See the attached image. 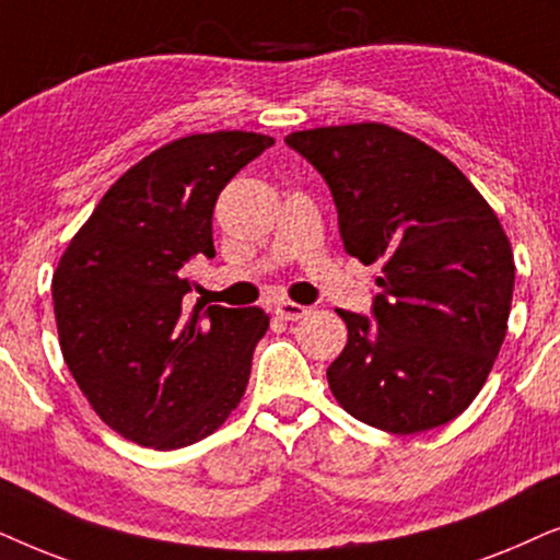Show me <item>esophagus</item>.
I'll return each mask as SVG.
<instances>
[{
    "label": "esophagus",
    "instance_id": "esophagus-1",
    "mask_svg": "<svg viewBox=\"0 0 560 560\" xmlns=\"http://www.w3.org/2000/svg\"><path fill=\"white\" fill-rule=\"evenodd\" d=\"M307 312H310V307H304V304H296V302H289V300L276 304V315H279L281 319H292V323L294 319H302Z\"/></svg>",
    "mask_w": 560,
    "mask_h": 560
}]
</instances>
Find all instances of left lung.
I'll return each instance as SVG.
<instances>
[{
	"mask_svg": "<svg viewBox=\"0 0 560 560\" xmlns=\"http://www.w3.org/2000/svg\"><path fill=\"white\" fill-rule=\"evenodd\" d=\"M330 186L342 245L382 264L374 323L338 310L348 342L327 369L338 405L412 435L481 392L506 335L514 258L497 212L456 163L382 122L287 136Z\"/></svg>",
	"mask_w": 560,
	"mask_h": 560,
	"instance_id": "obj_1",
	"label": "left lung"
}]
</instances>
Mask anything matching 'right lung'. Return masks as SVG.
Returning <instances> with one entry per match:
<instances>
[{
    "label": "right lung",
    "mask_w": 560,
    "mask_h": 560,
    "mask_svg": "<svg viewBox=\"0 0 560 560\" xmlns=\"http://www.w3.org/2000/svg\"><path fill=\"white\" fill-rule=\"evenodd\" d=\"M273 138L197 132L145 155L94 207L54 273L61 353L104 424L128 441L176 451L212 435L241 405L258 307H186V264L214 256L220 191Z\"/></svg>",
    "instance_id": "obj_1"
}]
</instances>
